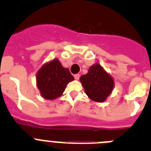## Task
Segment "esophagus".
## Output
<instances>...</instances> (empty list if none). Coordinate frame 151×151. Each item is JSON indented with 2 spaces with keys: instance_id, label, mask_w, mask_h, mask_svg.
<instances>
[{
  "instance_id": "obj_1",
  "label": "esophagus",
  "mask_w": 151,
  "mask_h": 151,
  "mask_svg": "<svg viewBox=\"0 0 151 151\" xmlns=\"http://www.w3.org/2000/svg\"><path fill=\"white\" fill-rule=\"evenodd\" d=\"M79 77H80V75H79V74H76V75H74L75 79L78 80V78H79Z\"/></svg>"
}]
</instances>
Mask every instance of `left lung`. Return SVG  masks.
Instances as JSON below:
<instances>
[{"mask_svg": "<svg viewBox=\"0 0 151 151\" xmlns=\"http://www.w3.org/2000/svg\"><path fill=\"white\" fill-rule=\"evenodd\" d=\"M79 80L89 99L97 103L106 101L115 86L111 75L99 63L91 66L87 74L82 75Z\"/></svg>", "mask_w": 151, "mask_h": 151, "instance_id": "1", "label": "left lung"}]
</instances>
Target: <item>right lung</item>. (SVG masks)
<instances>
[{"label": "right lung", "instance_id": "1", "mask_svg": "<svg viewBox=\"0 0 151 151\" xmlns=\"http://www.w3.org/2000/svg\"><path fill=\"white\" fill-rule=\"evenodd\" d=\"M73 80L69 69L64 68L58 59L45 63L36 73V85L41 96L50 101L60 97L66 85Z\"/></svg>", "mask_w": 151, "mask_h": 151}]
</instances>
